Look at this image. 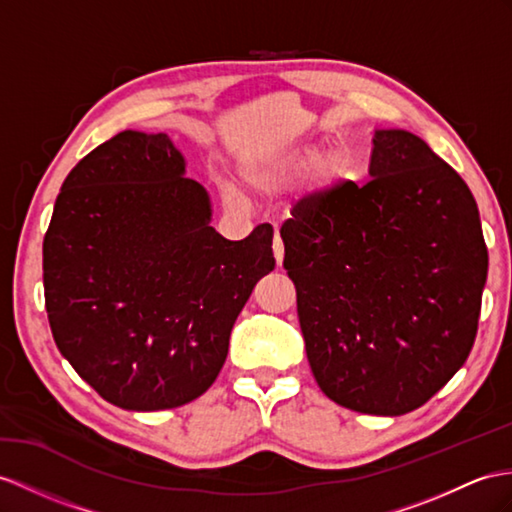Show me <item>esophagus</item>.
Segmentation results:
<instances>
[{"mask_svg": "<svg viewBox=\"0 0 512 512\" xmlns=\"http://www.w3.org/2000/svg\"><path fill=\"white\" fill-rule=\"evenodd\" d=\"M273 256H276V263L282 265V260H284V245H282L280 234H276V239H273Z\"/></svg>", "mask_w": 512, "mask_h": 512, "instance_id": "34e87169", "label": "esophagus"}]
</instances>
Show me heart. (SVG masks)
I'll return each mask as SVG.
<instances>
[{
    "label": "heart",
    "mask_w": 512,
    "mask_h": 512,
    "mask_svg": "<svg viewBox=\"0 0 512 512\" xmlns=\"http://www.w3.org/2000/svg\"><path fill=\"white\" fill-rule=\"evenodd\" d=\"M321 149L317 147H308V149H302V152H297L289 158H284L282 162H278V165H267V167H256V169H249L247 171V180L252 182L256 189H263V191H273L278 189V186H282L284 182H289L291 178L295 176H302V173L313 169L317 162L321 160ZM341 169V160L336 156H326L321 160V176L323 178H334L336 173H339ZM230 199H234L236 202V195L230 191L228 193Z\"/></svg>",
    "instance_id": "heart-1"
}]
</instances>
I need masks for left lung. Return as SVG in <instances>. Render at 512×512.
Here are the masks:
<instances>
[{
  "label": "left lung",
  "instance_id": "8db88e82",
  "mask_svg": "<svg viewBox=\"0 0 512 512\" xmlns=\"http://www.w3.org/2000/svg\"><path fill=\"white\" fill-rule=\"evenodd\" d=\"M369 176L299 199L280 228L284 269L319 389L397 417L465 365L489 252L469 186L419 136L376 132Z\"/></svg>",
  "mask_w": 512,
  "mask_h": 512
}]
</instances>
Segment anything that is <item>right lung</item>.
<instances>
[{"instance_id": "obj_1", "label": "right lung", "mask_w": 512, "mask_h": 512, "mask_svg": "<svg viewBox=\"0 0 512 512\" xmlns=\"http://www.w3.org/2000/svg\"><path fill=\"white\" fill-rule=\"evenodd\" d=\"M208 221V195L167 134L119 132L62 182L43 241L47 319L106 402L176 408L217 380L276 258L269 223L228 241Z\"/></svg>"}]
</instances>
